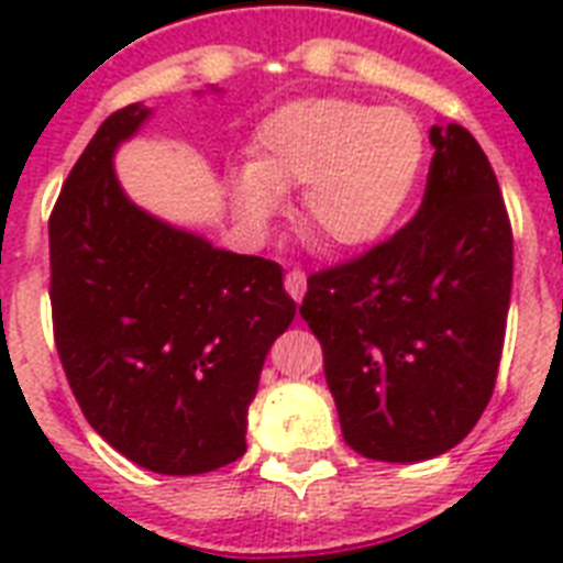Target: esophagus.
Segmentation results:
<instances>
[{"mask_svg":"<svg viewBox=\"0 0 563 563\" xmlns=\"http://www.w3.org/2000/svg\"><path fill=\"white\" fill-rule=\"evenodd\" d=\"M283 286H286V291H289L291 298H295L300 303V300H303V295H307V274L295 268V272L286 274V280H283Z\"/></svg>","mask_w":563,"mask_h":563,"instance_id":"1","label":"esophagus"}]
</instances>
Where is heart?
Returning a JSON list of instances; mask_svg holds the SVG:
<instances>
[{
	"instance_id": "1",
	"label": "heart",
	"mask_w": 563,
	"mask_h": 563,
	"mask_svg": "<svg viewBox=\"0 0 563 563\" xmlns=\"http://www.w3.org/2000/svg\"><path fill=\"white\" fill-rule=\"evenodd\" d=\"M429 143L400 108L353 99H300L256 131V161L236 169L239 212L263 224L280 210V189L303 187V219L333 245L383 242L409 210L427 172Z\"/></svg>"
}]
</instances>
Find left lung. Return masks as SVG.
I'll return each mask as SVG.
<instances>
[{
    "mask_svg": "<svg viewBox=\"0 0 563 563\" xmlns=\"http://www.w3.org/2000/svg\"><path fill=\"white\" fill-rule=\"evenodd\" d=\"M415 219L356 260L312 274L300 316L324 347L344 441L374 462L453 450L497 383L515 245L488 157L432 125Z\"/></svg>",
    "mask_w": 563,
    "mask_h": 563,
    "instance_id": "8db88e82",
    "label": "left lung"
}]
</instances>
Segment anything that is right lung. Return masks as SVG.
<instances>
[{"label":"right lung","mask_w":563,"mask_h":563,"mask_svg":"<svg viewBox=\"0 0 563 563\" xmlns=\"http://www.w3.org/2000/svg\"><path fill=\"white\" fill-rule=\"evenodd\" d=\"M143 104L110 113L48 219L52 324L90 427L145 471L195 476L245 453L247 406L295 318L283 268L140 210L113 154Z\"/></svg>","instance_id":"add662e5"}]
</instances>
